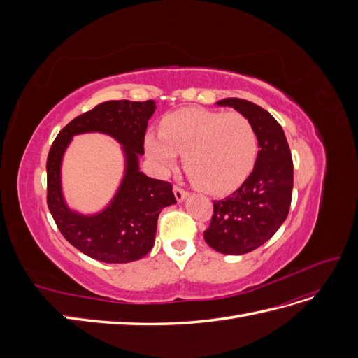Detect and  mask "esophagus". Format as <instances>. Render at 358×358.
Returning a JSON list of instances; mask_svg holds the SVG:
<instances>
[{
    "label": "esophagus",
    "mask_w": 358,
    "mask_h": 358,
    "mask_svg": "<svg viewBox=\"0 0 358 358\" xmlns=\"http://www.w3.org/2000/svg\"><path fill=\"white\" fill-rule=\"evenodd\" d=\"M173 192H175V197H176V200L178 201H182L183 199H185L187 197V189H183L182 187H179V185H175V187H173Z\"/></svg>",
    "instance_id": "1"
}]
</instances>
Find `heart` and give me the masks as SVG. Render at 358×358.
<instances>
[{"instance_id": "heart-1", "label": "heart", "mask_w": 358, "mask_h": 358, "mask_svg": "<svg viewBox=\"0 0 358 358\" xmlns=\"http://www.w3.org/2000/svg\"><path fill=\"white\" fill-rule=\"evenodd\" d=\"M145 148L162 170L175 166L182 154L183 167L201 189L222 194L239 187L252 171L258 137L242 113L182 109L162 119L159 134H146Z\"/></svg>"}]
</instances>
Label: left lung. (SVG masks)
Listing matches in <instances>:
<instances>
[{
  "label": "left lung",
  "instance_id": "1",
  "mask_svg": "<svg viewBox=\"0 0 358 358\" xmlns=\"http://www.w3.org/2000/svg\"><path fill=\"white\" fill-rule=\"evenodd\" d=\"M245 115L258 137L254 170L241 188L213 200L212 220L204 241L215 251L242 255L266 243L287 220L292 196V158L282 127L263 107L241 99H224Z\"/></svg>",
  "mask_w": 358,
  "mask_h": 358
}]
</instances>
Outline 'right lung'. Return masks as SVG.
<instances>
[{
  "label": "right lung",
  "instance_id": "1",
  "mask_svg": "<svg viewBox=\"0 0 358 358\" xmlns=\"http://www.w3.org/2000/svg\"><path fill=\"white\" fill-rule=\"evenodd\" d=\"M155 101H106L74 117L50 146L48 170V208L61 234L80 252L103 263H129L145 257L155 242L162 208L175 204L171 185L138 171V155L145 154V134ZM99 131L115 136L124 146L127 170L111 206L85 217L70 211L60 191V161L71 137Z\"/></svg>",
  "mask_w": 358,
  "mask_h": 358
}]
</instances>
